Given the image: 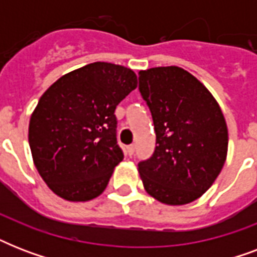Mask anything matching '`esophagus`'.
Returning a JSON list of instances; mask_svg holds the SVG:
<instances>
[{
    "mask_svg": "<svg viewBox=\"0 0 257 257\" xmlns=\"http://www.w3.org/2000/svg\"><path fill=\"white\" fill-rule=\"evenodd\" d=\"M135 149H136V145L135 144H131L126 147V152H128L129 156H132L133 153H135Z\"/></svg>",
    "mask_w": 257,
    "mask_h": 257,
    "instance_id": "1",
    "label": "esophagus"
}]
</instances>
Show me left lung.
<instances>
[{"label": "left lung", "instance_id": "1", "mask_svg": "<svg viewBox=\"0 0 257 257\" xmlns=\"http://www.w3.org/2000/svg\"><path fill=\"white\" fill-rule=\"evenodd\" d=\"M139 89L152 113L156 148L139 163L145 191L183 205L209 189L227 159L228 129L217 101L179 66L140 70Z\"/></svg>", "mask_w": 257, "mask_h": 257}]
</instances>
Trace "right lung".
<instances>
[{
    "label": "right lung",
    "mask_w": 257,
    "mask_h": 257,
    "mask_svg": "<svg viewBox=\"0 0 257 257\" xmlns=\"http://www.w3.org/2000/svg\"><path fill=\"white\" fill-rule=\"evenodd\" d=\"M136 86L133 70L93 62L42 94L30 117L29 145L38 173L56 195L88 201L104 192L124 159L114 110Z\"/></svg>",
    "instance_id": "right-lung-1"
}]
</instances>
